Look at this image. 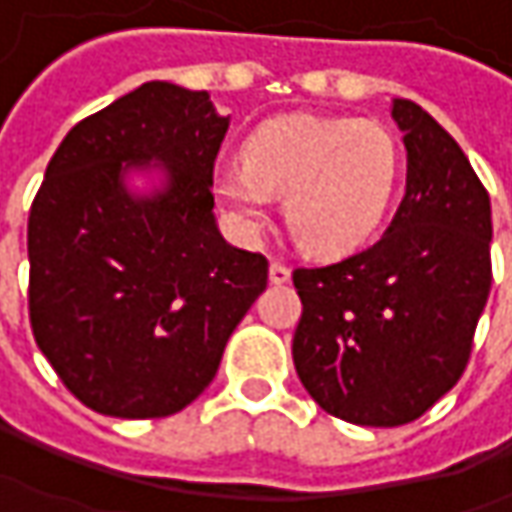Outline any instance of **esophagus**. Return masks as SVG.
Wrapping results in <instances>:
<instances>
[{
	"instance_id": "esophagus-1",
	"label": "esophagus",
	"mask_w": 512,
	"mask_h": 512,
	"mask_svg": "<svg viewBox=\"0 0 512 512\" xmlns=\"http://www.w3.org/2000/svg\"><path fill=\"white\" fill-rule=\"evenodd\" d=\"M290 279V267L285 262H270V282L273 285H285Z\"/></svg>"
}]
</instances>
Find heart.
I'll use <instances>...</instances> for the list:
<instances>
[{
    "instance_id": "heart-1",
    "label": "heart",
    "mask_w": 512,
    "mask_h": 512,
    "mask_svg": "<svg viewBox=\"0 0 512 512\" xmlns=\"http://www.w3.org/2000/svg\"><path fill=\"white\" fill-rule=\"evenodd\" d=\"M402 148L379 122L287 113L247 133L242 162L216 176V196L245 230L267 222L282 196L290 236L316 256L367 245L402 187Z\"/></svg>"
}]
</instances>
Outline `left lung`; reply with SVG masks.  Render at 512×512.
<instances>
[{
    "label": "left lung",
    "mask_w": 512,
    "mask_h": 512,
    "mask_svg": "<svg viewBox=\"0 0 512 512\" xmlns=\"http://www.w3.org/2000/svg\"><path fill=\"white\" fill-rule=\"evenodd\" d=\"M407 190L376 245L296 267L302 319L293 364L330 416L399 427L459 382L493 282L490 196L456 139L416 102L393 99Z\"/></svg>",
    "instance_id": "8db88e82"
}]
</instances>
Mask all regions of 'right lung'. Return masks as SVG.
I'll return each mask as SVG.
<instances>
[{
    "label": "right lung",
    "instance_id": "add662e5",
    "mask_svg": "<svg viewBox=\"0 0 512 512\" xmlns=\"http://www.w3.org/2000/svg\"><path fill=\"white\" fill-rule=\"evenodd\" d=\"M207 90L145 82L82 119L53 153L28 219L30 327L79 402L162 419L213 382L267 287V259L227 245L213 162L227 133ZM156 161L166 179L130 194Z\"/></svg>",
    "mask_w": 512,
    "mask_h": 512
}]
</instances>
